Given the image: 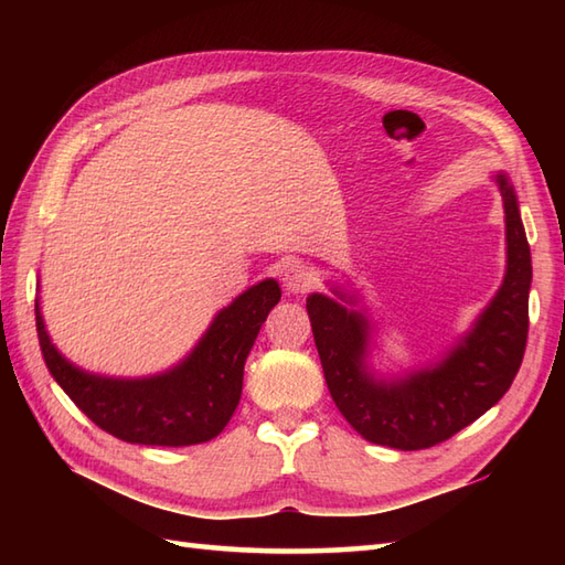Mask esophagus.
<instances>
[{
	"label": "esophagus",
	"mask_w": 565,
	"mask_h": 565,
	"mask_svg": "<svg viewBox=\"0 0 565 565\" xmlns=\"http://www.w3.org/2000/svg\"><path fill=\"white\" fill-rule=\"evenodd\" d=\"M281 279H284V289L289 294H296V296L308 294L316 286L313 269L306 267V264H301V262H291L289 267L284 269Z\"/></svg>",
	"instance_id": "1"
}]
</instances>
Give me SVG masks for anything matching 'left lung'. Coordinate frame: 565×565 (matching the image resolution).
I'll list each match as a JSON object with an SVG mask.
<instances>
[{"label": "left lung", "instance_id": "1", "mask_svg": "<svg viewBox=\"0 0 565 565\" xmlns=\"http://www.w3.org/2000/svg\"><path fill=\"white\" fill-rule=\"evenodd\" d=\"M508 225V274L476 328L435 369L403 381H374L364 371L366 320L313 294L306 308L334 405L364 439L415 451L447 441L490 411L512 386L530 332L532 255L518 196L498 174Z\"/></svg>", "mask_w": 565, "mask_h": 565}]
</instances>
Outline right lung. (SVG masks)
Here are the masks:
<instances>
[{
    "mask_svg": "<svg viewBox=\"0 0 565 565\" xmlns=\"http://www.w3.org/2000/svg\"><path fill=\"white\" fill-rule=\"evenodd\" d=\"M279 298L274 279L252 286L215 316L182 364L134 381L92 376L72 366L47 338L39 303L35 330L47 371L94 425L130 444L189 447L221 435L233 417L243 393L245 359Z\"/></svg>",
    "mask_w": 565,
    "mask_h": 565,
    "instance_id": "right-lung-1",
    "label": "right lung"
}]
</instances>
